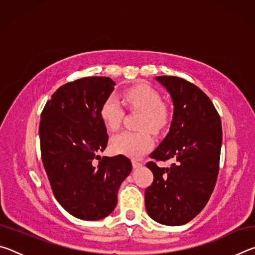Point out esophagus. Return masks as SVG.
<instances>
[{"instance_id":"esophagus-1","label":"esophagus","mask_w":255,"mask_h":255,"mask_svg":"<svg viewBox=\"0 0 255 255\" xmlns=\"http://www.w3.org/2000/svg\"><path fill=\"white\" fill-rule=\"evenodd\" d=\"M131 163H132V166L135 167V169H136V167H139V166H141V163H140V162H138V161H136V159H132Z\"/></svg>"}]
</instances>
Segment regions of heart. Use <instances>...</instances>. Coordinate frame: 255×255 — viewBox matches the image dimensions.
<instances>
[{
    "label": "heart",
    "mask_w": 255,
    "mask_h": 255,
    "mask_svg": "<svg viewBox=\"0 0 255 255\" xmlns=\"http://www.w3.org/2000/svg\"><path fill=\"white\" fill-rule=\"evenodd\" d=\"M123 102L129 110L140 111L137 128L139 131H122L111 138L112 152L132 158H139L153 148L154 139L148 129L157 133L163 130L169 122V112L163 106L162 97L148 84H137L124 90ZM101 122L108 130L120 127L125 116L124 108L117 97H107L99 109Z\"/></svg>",
    "instance_id": "obj_1"
}]
</instances>
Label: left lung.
Masks as SVG:
<instances>
[{
	"instance_id": "obj_1",
	"label": "left lung",
	"mask_w": 255,
	"mask_h": 255,
	"mask_svg": "<svg viewBox=\"0 0 255 255\" xmlns=\"http://www.w3.org/2000/svg\"><path fill=\"white\" fill-rule=\"evenodd\" d=\"M170 92L173 119L170 131L150 153L146 166L153 183L145 190L149 217L163 225L179 226L196 217L214 191L219 171L222 122L201 90L178 76H156ZM173 159L170 168L156 161Z\"/></svg>"
}]
</instances>
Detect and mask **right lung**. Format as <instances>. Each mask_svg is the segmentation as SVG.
Returning a JSON list of instances; mask_svg holds the SVG:
<instances>
[{"label": "right lung", "mask_w": 255, "mask_h": 255, "mask_svg": "<svg viewBox=\"0 0 255 255\" xmlns=\"http://www.w3.org/2000/svg\"><path fill=\"white\" fill-rule=\"evenodd\" d=\"M114 86L105 76L68 82L41 112V159L51 190L64 209L83 221L105 218L115 209L118 189L131 171L130 159L122 154L98 155L109 138L99 109Z\"/></svg>", "instance_id": "obj_1"}]
</instances>
